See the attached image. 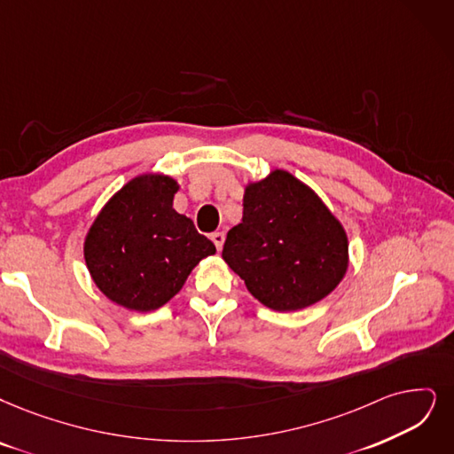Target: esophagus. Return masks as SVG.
<instances>
[{"mask_svg":"<svg viewBox=\"0 0 454 454\" xmlns=\"http://www.w3.org/2000/svg\"><path fill=\"white\" fill-rule=\"evenodd\" d=\"M210 239H212V242H214V246H215L217 251H220V249L223 247V242H225V234H223V232H212Z\"/></svg>","mask_w":454,"mask_h":454,"instance_id":"esophagus-1","label":"esophagus"}]
</instances>
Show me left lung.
Segmentation results:
<instances>
[{
  "mask_svg": "<svg viewBox=\"0 0 454 454\" xmlns=\"http://www.w3.org/2000/svg\"><path fill=\"white\" fill-rule=\"evenodd\" d=\"M222 257L270 309L300 311L347 274L348 239L309 186L276 169L246 186L242 223L227 232Z\"/></svg>",
  "mask_w": 454,
  "mask_h": 454,
  "instance_id": "8db88e82",
  "label": "left lung"
}]
</instances>
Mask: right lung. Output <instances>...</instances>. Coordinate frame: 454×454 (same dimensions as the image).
I'll return each mask as SVG.
<instances>
[{"instance_id":"right-lung-1","label":"right lung","mask_w":454,"mask_h":454,"mask_svg":"<svg viewBox=\"0 0 454 454\" xmlns=\"http://www.w3.org/2000/svg\"><path fill=\"white\" fill-rule=\"evenodd\" d=\"M168 175H139L104 205L90 225L83 257L90 278L114 303L147 313L168 303L215 246L173 208Z\"/></svg>"}]
</instances>
